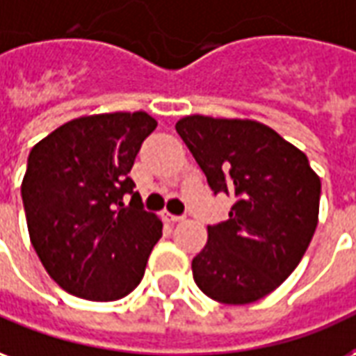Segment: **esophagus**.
<instances>
[{"instance_id": "obj_1", "label": "esophagus", "mask_w": 356, "mask_h": 356, "mask_svg": "<svg viewBox=\"0 0 356 356\" xmlns=\"http://www.w3.org/2000/svg\"><path fill=\"white\" fill-rule=\"evenodd\" d=\"M163 218H165L167 222H172V224H176V222H181V220H186V216H176V214H170V212H163Z\"/></svg>"}]
</instances>
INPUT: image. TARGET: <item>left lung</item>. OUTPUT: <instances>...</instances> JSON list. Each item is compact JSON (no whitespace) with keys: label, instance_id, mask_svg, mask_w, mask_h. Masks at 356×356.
<instances>
[{"label":"left lung","instance_id":"8db88e82","mask_svg":"<svg viewBox=\"0 0 356 356\" xmlns=\"http://www.w3.org/2000/svg\"><path fill=\"white\" fill-rule=\"evenodd\" d=\"M176 132L210 189L235 199L229 218L209 225V241L191 261L197 286L229 305L271 294L313 238L321 178L305 153L258 121L188 115Z\"/></svg>","mask_w":356,"mask_h":356}]
</instances>
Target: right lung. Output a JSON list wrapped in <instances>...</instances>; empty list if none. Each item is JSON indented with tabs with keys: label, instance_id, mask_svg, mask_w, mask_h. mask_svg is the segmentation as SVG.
Segmentation results:
<instances>
[{
	"label": "right lung",
	"instance_id": "obj_1",
	"mask_svg": "<svg viewBox=\"0 0 356 356\" xmlns=\"http://www.w3.org/2000/svg\"><path fill=\"white\" fill-rule=\"evenodd\" d=\"M155 127L146 111L79 118L28 155L20 189L30 241L70 294L113 302L142 281L163 222L144 210L129 172Z\"/></svg>",
	"mask_w": 356,
	"mask_h": 356
}]
</instances>
